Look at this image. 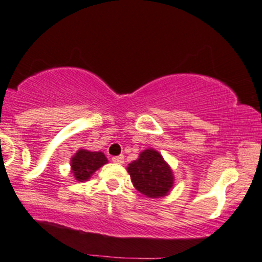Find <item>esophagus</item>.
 <instances>
[{"mask_svg": "<svg viewBox=\"0 0 262 262\" xmlns=\"http://www.w3.org/2000/svg\"><path fill=\"white\" fill-rule=\"evenodd\" d=\"M113 162L116 163V164H122V163H124V156L113 157Z\"/></svg>", "mask_w": 262, "mask_h": 262, "instance_id": "obj_1", "label": "esophagus"}]
</instances>
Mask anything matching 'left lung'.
Masks as SVG:
<instances>
[{
  "mask_svg": "<svg viewBox=\"0 0 262 262\" xmlns=\"http://www.w3.org/2000/svg\"><path fill=\"white\" fill-rule=\"evenodd\" d=\"M127 173L135 189L149 199L164 198L174 186L173 169L153 148L142 150L136 161L127 165Z\"/></svg>",
  "mask_w": 262,
  "mask_h": 262,
  "instance_id": "obj_1",
  "label": "left lung"
}]
</instances>
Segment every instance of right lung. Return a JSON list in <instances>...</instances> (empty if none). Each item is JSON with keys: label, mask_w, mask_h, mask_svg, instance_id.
<instances>
[{"label": "right lung", "mask_w": 262, "mask_h": 262, "mask_svg": "<svg viewBox=\"0 0 262 262\" xmlns=\"http://www.w3.org/2000/svg\"><path fill=\"white\" fill-rule=\"evenodd\" d=\"M107 163V158L103 152L79 148L71 158V173L77 181H87L100 167Z\"/></svg>", "instance_id": "right-lung-1"}]
</instances>
